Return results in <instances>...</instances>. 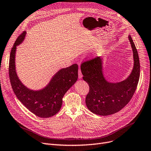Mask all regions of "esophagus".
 Listing matches in <instances>:
<instances>
[{
  "label": "esophagus",
  "mask_w": 151,
  "mask_h": 151,
  "mask_svg": "<svg viewBox=\"0 0 151 151\" xmlns=\"http://www.w3.org/2000/svg\"><path fill=\"white\" fill-rule=\"evenodd\" d=\"M78 78H79L80 79H81V78H83V75L81 73V71L80 69H79V70H78Z\"/></svg>",
  "instance_id": "esophagus-1"
}]
</instances>
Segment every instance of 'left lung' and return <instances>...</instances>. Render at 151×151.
Segmentation results:
<instances>
[{
    "instance_id": "obj_1",
    "label": "left lung",
    "mask_w": 151,
    "mask_h": 151,
    "mask_svg": "<svg viewBox=\"0 0 151 151\" xmlns=\"http://www.w3.org/2000/svg\"><path fill=\"white\" fill-rule=\"evenodd\" d=\"M133 56V67L125 80L110 82L103 71L104 58L97 57L84 62L81 65L83 79L89 86L86 97L88 109L96 115L107 116L122 110L132 99L138 83L140 64L137 51L133 39L128 36Z\"/></svg>"
}]
</instances>
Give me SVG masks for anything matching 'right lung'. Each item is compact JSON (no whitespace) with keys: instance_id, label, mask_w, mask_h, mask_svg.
<instances>
[{"instance_id":"right-lung-1","label":"right lung","mask_w":151,"mask_h":151,"mask_svg":"<svg viewBox=\"0 0 151 151\" xmlns=\"http://www.w3.org/2000/svg\"><path fill=\"white\" fill-rule=\"evenodd\" d=\"M26 35L27 31H24L19 36L10 52L9 77L11 85L18 99L30 112L39 117L49 118L60 110L63 96L76 82L78 66L73 64L59 70L42 89L33 90L28 88L19 79L15 65L17 47L23 42Z\"/></svg>"}]
</instances>
